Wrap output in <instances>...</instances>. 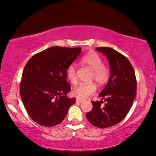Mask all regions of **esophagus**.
<instances>
[{"label": "esophagus", "mask_w": 156, "mask_h": 156, "mask_svg": "<svg viewBox=\"0 0 156 156\" xmlns=\"http://www.w3.org/2000/svg\"><path fill=\"white\" fill-rule=\"evenodd\" d=\"M76 102H77V103L81 104V103H83V100H81V99H76Z\"/></svg>", "instance_id": "obj_1"}]
</instances>
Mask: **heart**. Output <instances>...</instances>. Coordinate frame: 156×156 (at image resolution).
<instances>
[{"label": "heart", "instance_id": "1", "mask_svg": "<svg viewBox=\"0 0 156 156\" xmlns=\"http://www.w3.org/2000/svg\"><path fill=\"white\" fill-rule=\"evenodd\" d=\"M81 63L88 66L93 70L92 79L96 81L99 86H102L108 82L110 77V69L108 66L103 65V61L98 53L89 52L81 58ZM66 76L73 84L76 83V69L73 65L68 67L66 71ZM96 90V85L94 83H81L73 89V95L81 99L88 98Z\"/></svg>", "mask_w": 156, "mask_h": 156}]
</instances>
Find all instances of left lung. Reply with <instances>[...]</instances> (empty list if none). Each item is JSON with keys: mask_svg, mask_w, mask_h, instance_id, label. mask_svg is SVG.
<instances>
[{"mask_svg": "<svg viewBox=\"0 0 156 156\" xmlns=\"http://www.w3.org/2000/svg\"><path fill=\"white\" fill-rule=\"evenodd\" d=\"M106 57L111 75L99 96L103 100L92 101L93 109L86 113L90 123L98 128H107L120 122L133 104L136 95L137 81L133 68L128 58L111 48H97Z\"/></svg>", "mask_w": 156, "mask_h": 156, "instance_id": "left-lung-1", "label": "left lung"}]
</instances>
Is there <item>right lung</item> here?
Returning a JSON list of instances; mask_svg holds the SVG:
<instances>
[{"label":"right lung","mask_w":156,"mask_h":156,"mask_svg":"<svg viewBox=\"0 0 156 156\" xmlns=\"http://www.w3.org/2000/svg\"><path fill=\"white\" fill-rule=\"evenodd\" d=\"M81 52V48L54 46L27 61L20 93L27 113L37 124L46 127L60 124L75 103V98L67 97L71 87L66 71Z\"/></svg>","instance_id":"right-lung-1"}]
</instances>
